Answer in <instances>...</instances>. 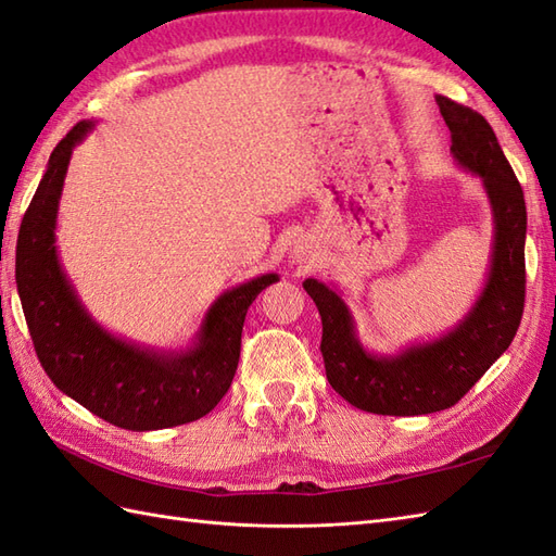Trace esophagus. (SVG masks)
Masks as SVG:
<instances>
[{
    "mask_svg": "<svg viewBox=\"0 0 556 556\" xmlns=\"http://www.w3.org/2000/svg\"><path fill=\"white\" fill-rule=\"evenodd\" d=\"M293 263L296 265H301V267H313L315 263H317V253L313 251V248H308V245H296V251H293Z\"/></svg>",
    "mask_w": 556,
    "mask_h": 556,
    "instance_id": "obj_1",
    "label": "esophagus"
}]
</instances>
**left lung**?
<instances>
[{"label":"left lung","mask_w":556,"mask_h":556,"mask_svg":"<svg viewBox=\"0 0 556 556\" xmlns=\"http://www.w3.org/2000/svg\"><path fill=\"white\" fill-rule=\"evenodd\" d=\"M437 104L452 131V155L485 186L494 243L485 289L452 332L399 356L363 349L356 325L339 293L317 279L303 289L323 317L327 380L351 406L377 416H425L452 408L490 365L509 349L526 303V200L492 126L476 110L444 96Z\"/></svg>","instance_id":"1"}]
</instances>
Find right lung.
<instances>
[{
  "label": "right lung",
  "instance_id": "right-lung-1",
  "mask_svg": "<svg viewBox=\"0 0 556 556\" xmlns=\"http://www.w3.org/2000/svg\"><path fill=\"white\" fill-rule=\"evenodd\" d=\"M90 128L92 122H78L59 140L18 229L16 287L35 353L56 389L116 428L146 432L193 422L229 392L248 305L279 277L263 275L224 291L195 344L181 353L128 344L102 329L80 305L54 245L71 150Z\"/></svg>",
  "mask_w": 556,
  "mask_h": 556
}]
</instances>
